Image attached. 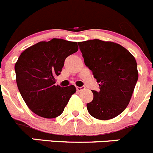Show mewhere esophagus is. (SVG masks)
I'll return each mask as SVG.
<instances>
[{
    "label": "esophagus",
    "mask_w": 153,
    "mask_h": 153,
    "mask_svg": "<svg viewBox=\"0 0 153 153\" xmlns=\"http://www.w3.org/2000/svg\"><path fill=\"white\" fill-rule=\"evenodd\" d=\"M84 88H85V87H84V86H82V87L77 86V87H76V91H82V90H83Z\"/></svg>",
    "instance_id": "obj_1"
}]
</instances>
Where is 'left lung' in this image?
<instances>
[{"mask_svg":"<svg viewBox=\"0 0 153 153\" xmlns=\"http://www.w3.org/2000/svg\"><path fill=\"white\" fill-rule=\"evenodd\" d=\"M85 65L99 82L100 90L87 104L91 116L113 119L128 105L138 79L137 62L128 50L111 41L94 39L79 42Z\"/></svg>","mask_w":153,"mask_h":153,"instance_id":"obj_1","label":"left lung"}]
</instances>
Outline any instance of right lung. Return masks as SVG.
<instances>
[{
  "instance_id": "obj_1",
  "label": "right lung",
  "mask_w": 153,
  "mask_h": 153,
  "mask_svg": "<svg viewBox=\"0 0 153 153\" xmlns=\"http://www.w3.org/2000/svg\"><path fill=\"white\" fill-rule=\"evenodd\" d=\"M76 42L53 38L27 48L15 65L16 83L33 113L46 119L60 116L76 89L55 85L68 56L78 51Z\"/></svg>"
}]
</instances>
